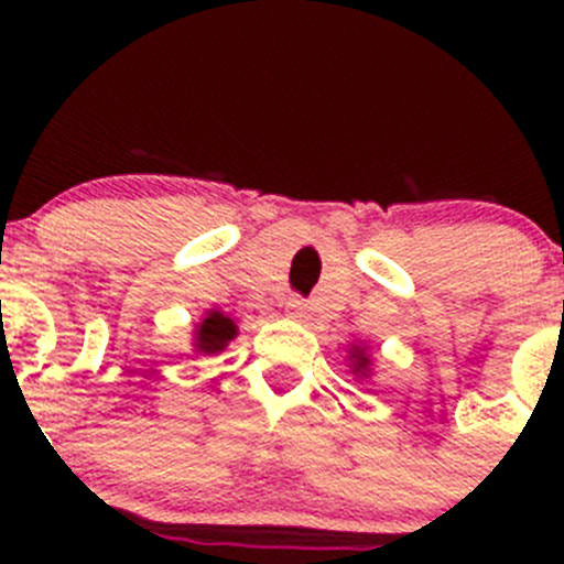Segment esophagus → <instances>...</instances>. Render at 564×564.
I'll return each instance as SVG.
<instances>
[{
    "instance_id": "34e87169",
    "label": "esophagus",
    "mask_w": 564,
    "mask_h": 564,
    "mask_svg": "<svg viewBox=\"0 0 564 564\" xmlns=\"http://www.w3.org/2000/svg\"><path fill=\"white\" fill-rule=\"evenodd\" d=\"M286 314L292 316L294 322H308V318H311L308 303H305L303 297H289V303H286Z\"/></svg>"
}]
</instances>
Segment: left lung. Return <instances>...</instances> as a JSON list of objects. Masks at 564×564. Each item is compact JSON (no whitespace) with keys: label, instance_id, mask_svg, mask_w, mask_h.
Here are the masks:
<instances>
[{"label":"left lung","instance_id":"obj_1","mask_svg":"<svg viewBox=\"0 0 564 564\" xmlns=\"http://www.w3.org/2000/svg\"><path fill=\"white\" fill-rule=\"evenodd\" d=\"M349 373H355V379H371L373 377V362L371 355H368L366 344H351L349 349Z\"/></svg>","mask_w":564,"mask_h":564}]
</instances>
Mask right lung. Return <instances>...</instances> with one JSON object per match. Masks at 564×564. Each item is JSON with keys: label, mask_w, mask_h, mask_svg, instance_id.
<instances>
[{"label": "right lung", "mask_w": 564, "mask_h": 564, "mask_svg": "<svg viewBox=\"0 0 564 564\" xmlns=\"http://www.w3.org/2000/svg\"><path fill=\"white\" fill-rule=\"evenodd\" d=\"M237 333L240 329H237L235 318L218 308H209L193 329V351L196 355H220L237 338Z\"/></svg>", "instance_id": "1"}]
</instances>
